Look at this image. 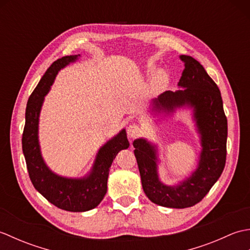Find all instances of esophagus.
<instances>
[{"label": "esophagus", "mask_w": 250, "mask_h": 250, "mask_svg": "<svg viewBox=\"0 0 250 250\" xmlns=\"http://www.w3.org/2000/svg\"><path fill=\"white\" fill-rule=\"evenodd\" d=\"M126 131H128V135L131 139H134V137L139 136L142 133V130L137 125H130Z\"/></svg>", "instance_id": "34e87169"}]
</instances>
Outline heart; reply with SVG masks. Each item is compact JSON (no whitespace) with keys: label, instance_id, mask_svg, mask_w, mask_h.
<instances>
[{"label":"heart","instance_id":"1","mask_svg":"<svg viewBox=\"0 0 250 250\" xmlns=\"http://www.w3.org/2000/svg\"><path fill=\"white\" fill-rule=\"evenodd\" d=\"M167 82H168L167 74L163 71H159L155 74V75H153L151 79V88L153 91H161V90L167 86Z\"/></svg>","mask_w":250,"mask_h":250}]
</instances>
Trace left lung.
<instances>
[{"instance_id": "8db88e82", "label": "left lung", "mask_w": 250, "mask_h": 250, "mask_svg": "<svg viewBox=\"0 0 250 250\" xmlns=\"http://www.w3.org/2000/svg\"><path fill=\"white\" fill-rule=\"evenodd\" d=\"M185 62L176 91H166L150 102L153 116H169L179 108L192 109L200 135L198 167L178 184H163L158 173V147L144 137L133 142L143 190L152 203L169 208L191 207L204 198L224 171L227 156L228 122L221 94L215 82L199 61L180 56Z\"/></svg>"}]
</instances>
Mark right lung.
<instances>
[{
  "mask_svg": "<svg viewBox=\"0 0 250 250\" xmlns=\"http://www.w3.org/2000/svg\"><path fill=\"white\" fill-rule=\"evenodd\" d=\"M81 55L65 56L55 61L42 77L28 100L22 134V151L29 176L34 188L51 204L67 211H87L97 207L107 191L109 167L120 150L129 148L125 129L111 137L100 148L90 172L83 177H64L47 166L42 156L39 124L45 95L62 68L78 60Z\"/></svg>",
  "mask_w": 250,
  "mask_h": 250,
  "instance_id": "obj_1",
  "label": "right lung"
}]
</instances>
